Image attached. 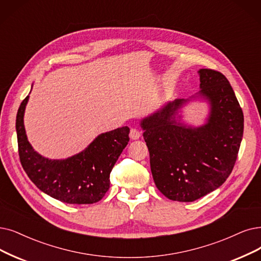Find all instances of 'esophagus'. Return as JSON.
Returning <instances> with one entry per match:
<instances>
[{"mask_svg":"<svg viewBox=\"0 0 261 261\" xmlns=\"http://www.w3.org/2000/svg\"><path fill=\"white\" fill-rule=\"evenodd\" d=\"M140 136H141V134H140V132L137 128H132L130 129V132H129V138L132 140H137V139L140 138Z\"/></svg>","mask_w":261,"mask_h":261,"instance_id":"obj_1","label":"esophagus"}]
</instances>
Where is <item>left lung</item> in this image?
<instances>
[{
    "mask_svg": "<svg viewBox=\"0 0 261 261\" xmlns=\"http://www.w3.org/2000/svg\"><path fill=\"white\" fill-rule=\"evenodd\" d=\"M198 75L194 96L167 101L140 120L154 183L174 201L192 202L217 190L232 171L243 137V112L227 78L206 68ZM193 101L210 108L198 127L182 120V108Z\"/></svg>",
    "mask_w": 261,
    "mask_h": 261,
    "instance_id": "8db88e82",
    "label": "left lung"
}]
</instances>
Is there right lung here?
I'll return each instance as SVG.
<instances>
[{
    "label": "right lung",
    "instance_id": "1",
    "mask_svg": "<svg viewBox=\"0 0 261 261\" xmlns=\"http://www.w3.org/2000/svg\"><path fill=\"white\" fill-rule=\"evenodd\" d=\"M29 98L28 95L18 109L16 130L20 162L31 181L62 202H98L109 190L110 172L129 141V128L123 126L101 133L81 152L51 160L36 152L28 140L23 118Z\"/></svg>",
    "mask_w": 261,
    "mask_h": 261
}]
</instances>
